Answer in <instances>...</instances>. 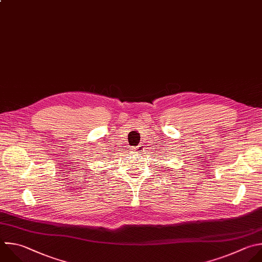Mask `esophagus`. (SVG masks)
Wrapping results in <instances>:
<instances>
[{"label": "esophagus", "instance_id": "1", "mask_svg": "<svg viewBox=\"0 0 262 262\" xmlns=\"http://www.w3.org/2000/svg\"><path fill=\"white\" fill-rule=\"evenodd\" d=\"M141 149H142V145H139L138 147H134L133 148V150H135V151H139V150L141 151Z\"/></svg>", "mask_w": 262, "mask_h": 262}]
</instances>
